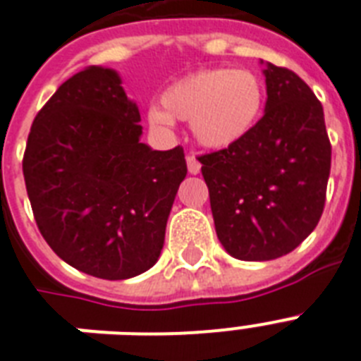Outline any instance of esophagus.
<instances>
[{"mask_svg":"<svg viewBox=\"0 0 361 361\" xmlns=\"http://www.w3.org/2000/svg\"><path fill=\"white\" fill-rule=\"evenodd\" d=\"M186 164H188V173L190 175H197L199 171H201V164H199V160L195 158L194 152H190L188 157H186Z\"/></svg>","mask_w":361,"mask_h":361,"instance_id":"obj_1","label":"esophagus"}]
</instances>
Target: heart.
I'll return each instance as SVG.
<instances>
[{
	"label": "heart",
	"mask_w": 361,
	"mask_h": 361,
	"mask_svg": "<svg viewBox=\"0 0 361 361\" xmlns=\"http://www.w3.org/2000/svg\"><path fill=\"white\" fill-rule=\"evenodd\" d=\"M147 109L149 125L169 130L175 119L190 123L195 141L210 151L238 145L255 130L267 104V83L247 68H201L164 89Z\"/></svg>",
	"instance_id": "b5f03b06"
}]
</instances>
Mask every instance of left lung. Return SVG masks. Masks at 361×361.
Instances as JSON below:
<instances>
[{
    "label": "left lung",
    "instance_id": "obj_1",
    "mask_svg": "<svg viewBox=\"0 0 361 361\" xmlns=\"http://www.w3.org/2000/svg\"><path fill=\"white\" fill-rule=\"evenodd\" d=\"M264 115L238 145L199 157L218 240L240 261H272L311 235L331 147L322 104L289 68L264 63Z\"/></svg>",
    "mask_w": 361,
    "mask_h": 361
}]
</instances>
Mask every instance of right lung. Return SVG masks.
I'll return each instance as SVG.
<instances>
[{"mask_svg":"<svg viewBox=\"0 0 361 361\" xmlns=\"http://www.w3.org/2000/svg\"><path fill=\"white\" fill-rule=\"evenodd\" d=\"M121 83L114 68L94 65L61 83L35 117L22 164L48 246L102 279L154 267L188 171L183 147L141 143L140 109Z\"/></svg>","mask_w":361,"mask_h":361,"instance_id":"1","label":"right lung"}]
</instances>
